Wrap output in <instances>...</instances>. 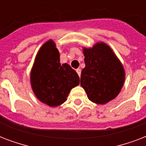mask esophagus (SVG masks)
Listing matches in <instances>:
<instances>
[{"instance_id": "obj_1", "label": "esophagus", "mask_w": 146, "mask_h": 146, "mask_svg": "<svg viewBox=\"0 0 146 146\" xmlns=\"http://www.w3.org/2000/svg\"><path fill=\"white\" fill-rule=\"evenodd\" d=\"M76 73H78L79 76H80V75H81V69H76Z\"/></svg>"}]
</instances>
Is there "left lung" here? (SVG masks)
<instances>
[{"label": "left lung", "instance_id": "8db88e82", "mask_svg": "<svg viewBox=\"0 0 146 146\" xmlns=\"http://www.w3.org/2000/svg\"><path fill=\"white\" fill-rule=\"evenodd\" d=\"M86 66L80 85L91 102L104 104L118 96L125 80V71L115 54L104 42L83 48Z\"/></svg>", "mask_w": 146, "mask_h": 146}]
</instances>
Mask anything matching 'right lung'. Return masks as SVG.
<instances>
[{
  "instance_id": "add662e5",
  "label": "right lung",
  "mask_w": 146,
  "mask_h": 146,
  "mask_svg": "<svg viewBox=\"0 0 146 146\" xmlns=\"http://www.w3.org/2000/svg\"><path fill=\"white\" fill-rule=\"evenodd\" d=\"M30 80L38 99L50 107L66 102L71 89L80 84L76 72L69 64H60L59 51L52 40L45 42L38 50Z\"/></svg>"
}]
</instances>
